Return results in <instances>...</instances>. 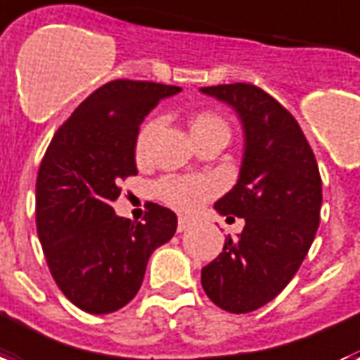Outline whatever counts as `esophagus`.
Listing matches in <instances>:
<instances>
[{
	"mask_svg": "<svg viewBox=\"0 0 360 360\" xmlns=\"http://www.w3.org/2000/svg\"><path fill=\"white\" fill-rule=\"evenodd\" d=\"M188 226H191V221L185 219V217H179V221H177V232H185Z\"/></svg>",
	"mask_w": 360,
	"mask_h": 360,
	"instance_id": "obj_1",
	"label": "esophagus"
}]
</instances>
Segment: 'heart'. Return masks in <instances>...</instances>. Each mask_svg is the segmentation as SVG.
<instances>
[{"label": "heart", "instance_id": "heart-1", "mask_svg": "<svg viewBox=\"0 0 360 360\" xmlns=\"http://www.w3.org/2000/svg\"><path fill=\"white\" fill-rule=\"evenodd\" d=\"M156 128H158L156 120H153V122L141 128L136 145L137 155L139 156L145 153L147 143L150 141V137H153ZM211 130H219L229 136V126H226V122L219 115L200 113L191 120V136ZM156 191H158V196L166 204L172 205L174 210L183 211V213H192V211L198 210L205 200L215 194L217 185L215 181L207 179V177H169V179L162 181Z\"/></svg>", "mask_w": 360, "mask_h": 360}]
</instances>
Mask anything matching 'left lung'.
Masks as SVG:
<instances>
[{"label":"left lung","instance_id":"1","mask_svg":"<svg viewBox=\"0 0 360 360\" xmlns=\"http://www.w3.org/2000/svg\"><path fill=\"white\" fill-rule=\"evenodd\" d=\"M200 92L232 107L241 122L240 175L213 207L245 221L202 268V287L221 309L249 314L274 300L308 255L323 202L319 168L295 117L262 89L234 82Z\"/></svg>","mask_w":360,"mask_h":360}]
</instances>
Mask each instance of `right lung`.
<instances>
[{
    "mask_svg": "<svg viewBox=\"0 0 360 360\" xmlns=\"http://www.w3.org/2000/svg\"><path fill=\"white\" fill-rule=\"evenodd\" d=\"M179 86L111 81L77 107L52 137L35 185L37 234L52 278L89 314L124 308L143 283L156 247L174 238L177 215L150 205L145 223L119 217V181L136 175L139 124Z\"/></svg>",
    "mask_w": 360,
    "mask_h": 360,
    "instance_id": "1",
    "label": "right lung"
}]
</instances>
